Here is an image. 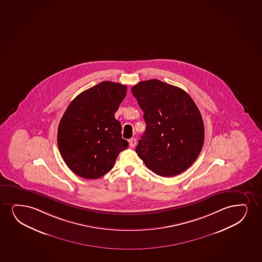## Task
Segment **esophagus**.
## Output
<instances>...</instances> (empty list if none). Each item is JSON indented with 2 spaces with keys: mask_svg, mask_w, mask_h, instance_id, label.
Returning a JSON list of instances; mask_svg holds the SVG:
<instances>
[{
  "mask_svg": "<svg viewBox=\"0 0 262 262\" xmlns=\"http://www.w3.org/2000/svg\"><path fill=\"white\" fill-rule=\"evenodd\" d=\"M128 142H129L130 148H134L136 145V143H137L136 138H131Z\"/></svg>",
  "mask_w": 262,
  "mask_h": 262,
  "instance_id": "obj_1",
  "label": "esophagus"
}]
</instances>
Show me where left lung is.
<instances>
[{
  "label": "left lung",
  "instance_id": "left-lung-1",
  "mask_svg": "<svg viewBox=\"0 0 262 262\" xmlns=\"http://www.w3.org/2000/svg\"><path fill=\"white\" fill-rule=\"evenodd\" d=\"M143 110L146 130L136 151L156 174L172 177L195 162L205 139L202 116L189 94L178 86L149 80L132 88Z\"/></svg>",
  "mask_w": 262,
  "mask_h": 262
}]
</instances>
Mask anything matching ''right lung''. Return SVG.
I'll use <instances>...</instances> for the list:
<instances>
[{
    "label": "right lung",
    "instance_id": "obj_1",
    "mask_svg": "<svg viewBox=\"0 0 262 262\" xmlns=\"http://www.w3.org/2000/svg\"><path fill=\"white\" fill-rule=\"evenodd\" d=\"M126 86L103 81L74 98L60 120L57 145L67 166L85 179H97L114 166L128 143L115 113Z\"/></svg>",
    "mask_w": 262,
    "mask_h": 262
}]
</instances>
